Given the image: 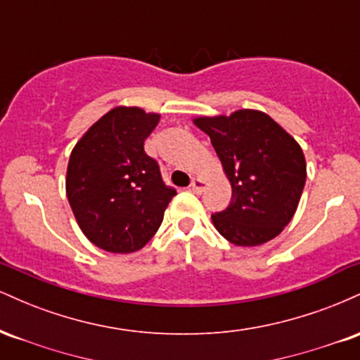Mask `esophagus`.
<instances>
[{"label":"esophagus","instance_id":"esophagus-1","mask_svg":"<svg viewBox=\"0 0 360 360\" xmlns=\"http://www.w3.org/2000/svg\"><path fill=\"white\" fill-rule=\"evenodd\" d=\"M206 188V181L201 177H193L191 181V189L194 193H201Z\"/></svg>","mask_w":360,"mask_h":360}]
</instances>
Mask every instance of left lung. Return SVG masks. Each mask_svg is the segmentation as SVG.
Masks as SVG:
<instances>
[{
	"instance_id": "8db88e82",
	"label": "left lung",
	"mask_w": 360,
	"mask_h": 360,
	"mask_svg": "<svg viewBox=\"0 0 360 360\" xmlns=\"http://www.w3.org/2000/svg\"><path fill=\"white\" fill-rule=\"evenodd\" d=\"M193 122L210 135L232 186L230 205L212 214L214 229L242 247L262 245L278 237L295 217L307 181L300 143L257 110Z\"/></svg>"
}]
</instances>
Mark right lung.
Segmentation results:
<instances>
[{"instance_id":"1","label":"right lung","mask_w":360,"mask_h":360,"mask_svg":"<svg viewBox=\"0 0 360 360\" xmlns=\"http://www.w3.org/2000/svg\"><path fill=\"white\" fill-rule=\"evenodd\" d=\"M160 115L117 106L94 123L69 157L65 193L89 242L113 254L140 250L162 223L176 189L164 184L143 142Z\"/></svg>"}]
</instances>
